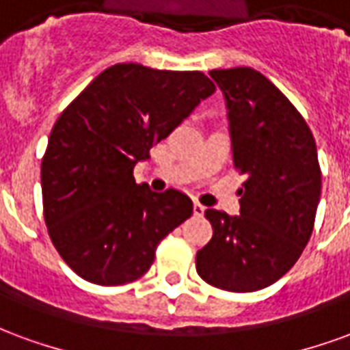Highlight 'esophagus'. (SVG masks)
I'll use <instances>...</instances> for the list:
<instances>
[{
	"instance_id": "1",
	"label": "esophagus",
	"mask_w": 350,
	"mask_h": 350,
	"mask_svg": "<svg viewBox=\"0 0 350 350\" xmlns=\"http://www.w3.org/2000/svg\"><path fill=\"white\" fill-rule=\"evenodd\" d=\"M204 206L202 204H198V202H195V204H193V213H195V215H197V217H200V215H202V213H204Z\"/></svg>"
}]
</instances>
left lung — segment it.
Listing matches in <instances>:
<instances>
[{
    "label": "left lung",
    "mask_w": 350,
    "mask_h": 350,
    "mask_svg": "<svg viewBox=\"0 0 350 350\" xmlns=\"http://www.w3.org/2000/svg\"><path fill=\"white\" fill-rule=\"evenodd\" d=\"M225 93L232 161L245 176L240 215L206 210L212 240L197 251L208 285L253 293L275 283L308 245L319 198L321 165L313 133L278 88L251 67L210 71Z\"/></svg>",
    "instance_id": "8db88e82"
}]
</instances>
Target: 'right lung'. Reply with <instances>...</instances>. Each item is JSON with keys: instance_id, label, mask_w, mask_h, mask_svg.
<instances>
[{"instance_id": "1", "label": "right lung", "mask_w": 350, "mask_h": 350, "mask_svg": "<svg viewBox=\"0 0 350 350\" xmlns=\"http://www.w3.org/2000/svg\"><path fill=\"white\" fill-rule=\"evenodd\" d=\"M213 92L200 71L118 64L59 114L41 163L42 212L59 257L80 278L103 286L137 281L161 240L191 217L187 195L153 193L133 168Z\"/></svg>"}]
</instances>
